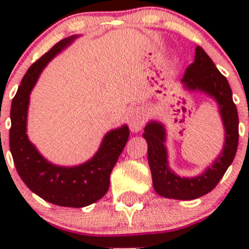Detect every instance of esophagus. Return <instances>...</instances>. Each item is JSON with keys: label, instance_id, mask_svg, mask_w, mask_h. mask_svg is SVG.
Returning <instances> with one entry per match:
<instances>
[{"label": "esophagus", "instance_id": "esophagus-1", "mask_svg": "<svg viewBox=\"0 0 249 249\" xmlns=\"http://www.w3.org/2000/svg\"><path fill=\"white\" fill-rule=\"evenodd\" d=\"M129 128L132 132H138L144 124V112L141 107H135L129 113Z\"/></svg>", "mask_w": 249, "mask_h": 249}]
</instances>
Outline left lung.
Segmentation results:
<instances>
[{"label":"left lung","mask_w":249,"mask_h":249,"mask_svg":"<svg viewBox=\"0 0 249 249\" xmlns=\"http://www.w3.org/2000/svg\"><path fill=\"white\" fill-rule=\"evenodd\" d=\"M182 83L187 89L204 92L218 103L226 131L221 155L199 176L179 177L168 166L164 127L160 122L152 121L144 127L143 137L148 144V163L156 192L166 198L188 201L211 192L234 160L239 137L238 112L233 102L232 89L227 78L199 46L196 48L195 62L187 67Z\"/></svg>","instance_id":"8db88e82"}]
</instances>
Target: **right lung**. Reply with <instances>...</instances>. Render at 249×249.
<instances>
[{
	"instance_id": "right-lung-1",
	"label": "right lung",
	"mask_w": 249,
	"mask_h": 249,
	"mask_svg": "<svg viewBox=\"0 0 249 249\" xmlns=\"http://www.w3.org/2000/svg\"><path fill=\"white\" fill-rule=\"evenodd\" d=\"M59 41L28 68L11 105L10 149L17 172L26 186L50 203L81 208L97 202L107 193L109 175L128 141L129 129L122 126L103 137L97 153L86 163L61 167L39 155L26 133L30 93L51 59L76 38Z\"/></svg>"
}]
</instances>
